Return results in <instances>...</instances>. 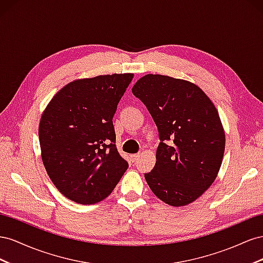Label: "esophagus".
I'll use <instances>...</instances> for the list:
<instances>
[{
    "label": "esophagus",
    "mask_w": 263,
    "mask_h": 263,
    "mask_svg": "<svg viewBox=\"0 0 263 263\" xmlns=\"http://www.w3.org/2000/svg\"><path fill=\"white\" fill-rule=\"evenodd\" d=\"M139 157H140V154H133V155H131V160L133 162H136V161H138Z\"/></svg>",
    "instance_id": "34e87169"
}]
</instances>
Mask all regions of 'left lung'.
I'll return each instance as SVG.
<instances>
[{
	"label": "left lung",
	"instance_id": "left-lung-1",
	"mask_svg": "<svg viewBox=\"0 0 263 263\" xmlns=\"http://www.w3.org/2000/svg\"><path fill=\"white\" fill-rule=\"evenodd\" d=\"M159 130L154 168L145 173L149 189L171 206L200 197L218 174L224 131L212 100L192 82L163 74H145L132 88Z\"/></svg>",
	"mask_w": 263,
	"mask_h": 263
}]
</instances>
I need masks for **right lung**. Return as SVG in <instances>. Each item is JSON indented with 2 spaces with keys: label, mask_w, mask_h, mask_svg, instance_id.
<instances>
[{
  "label": "right lung",
  "mask_w": 263,
  "mask_h": 263,
  "mask_svg": "<svg viewBox=\"0 0 263 263\" xmlns=\"http://www.w3.org/2000/svg\"><path fill=\"white\" fill-rule=\"evenodd\" d=\"M133 73L74 80L44 110L39 137L44 166L68 199L91 205L108 197L129 164L116 146L114 118Z\"/></svg>",
  "instance_id": "right-lung-1"
}]
</instances>
